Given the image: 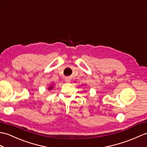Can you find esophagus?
I'll return each instance as SVG.
<instances>
[{
    "label": "esophagus",
    "mask_w": 147,
    "mask_h": 147,
    "mask_svg": "<svg viewBox=\"0 0 147 147\" xmlns=\"http://www.w3.org/2000/svg\"><path fill=\"white\" fill-rule=\"evenodd\" d=\"M66 81L67 82H69V81H70V80L69 79V78H66Z\"/></svg>",
    "instance_id": "esophagus-1"
}]
</instances>
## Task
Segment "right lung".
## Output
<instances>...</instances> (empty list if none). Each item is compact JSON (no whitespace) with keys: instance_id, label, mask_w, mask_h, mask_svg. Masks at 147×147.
I'll return each instance as SVG.
<instances>
[{"instance_id":"obj_1","label":"right lung","mask_w":147,"mask_h":147,"mask_svg":"<svg viewBox=\"0 0 147 147\" xmlns=\"http://www.w3.org/2000/svg\"><path fill=\"white\" fill-rule=\"evenodd\" d=\"M52 88H53V87L51 86V87H50V88H49V89H52Z\"/></svg>"}]
</instances>
